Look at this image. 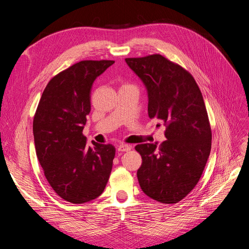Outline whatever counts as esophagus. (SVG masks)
<instances>
[{"instance_id": "obj_1", "label": "esophagus", "mask_w": 249, "mask_h": 249, "mask_svg": "<svg viewBox=\"0 0 249 249\" xmlns=\"http://www.w3.org/2000/svg\"><path fill=\"white\" fill-rule=\"evenodd\" d=\"M131 148H132V146H130V145L121 144V145L118 146V151H119V152H126V151L131 150Z\"/></svg>"}]
</instances>
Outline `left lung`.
<instances>
[{
	"label": "left lung",
	"instance_id": "left-lung-1",
	"mask_svg": "<svg viewBox=\"0 0 249 249\" xmlns=\"http://www.w3.org/2000/svg\"><path fill=\"white\" fill-rule=\"evenodd\" d=\"M146 86L148 116L165 126L166 140L135 146L140 188L162 204L181 201L198 184L212 145L210 121L194 76L160 54L125 59Z\"/></svg>",
	"mask_w": 249,
	"mask_h": 249
}]
</instances>
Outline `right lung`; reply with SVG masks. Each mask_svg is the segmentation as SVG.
Masks as SVG:
<instances>
[{
  "label": "right lung",
  "mask_w": 249,
  "mask_h": 249,
  "mask_svg": "<svg viewBox=\"0 0 249 249\" xmlns=\"http://www.w3.org/2000/svg\"><path fill=\"white\" fill-rule=\"evenodd\" d=\"M114 60H82L54 75L45 87L33 119L35 149L44 176L63 200L91 201L108 182L115 147L93 143L83 134L90 112L94 81Z\"/></svg>",
  "instance_id": "add662e5"
}]
</instances>
